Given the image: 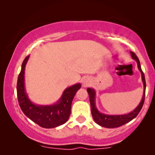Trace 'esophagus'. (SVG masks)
Segmentation results:
<instances>
[{
	"label": "esophagus",
	"mask_w": 155,
	"mask_h": 155,
	"mask_svg": "<svg viewBox=\"0 0 155 155\" xmlns=\"http://www.w3.org/2000/svg\"><path fill=\"white\" fill-rule=\"evenodd\" d=\"M90 82H91V81H90V79L87 76H86V77H84V79H82V85L84 87H88L89 85L90 84Z\"/></svg>",
	"instance_id": "1"
}]
</instances>
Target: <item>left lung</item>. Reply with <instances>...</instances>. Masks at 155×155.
<instances>
[{
	"instance_id": "left-lung-1",
	"label": "left lung",
	"mask_w": 155,
	"mask_h": 155,
	"mask_svg": "<svg viewBox=\"0 0 155 155\" xmlns=\"http://www.w3.org/2000/svg\"><path fill=\"white\" fill-rule=\"evenodd\" d=\"M131 57L133 60H135L138 64V68L139 71L141 73V78L143 84V97H142V100L140 101L137 107L133 110V111L130 112L127 114H122V115H108L105 114L101 113L97 109L95 106V91L93 89L87 88V91L89 94V97H90V106H91V112L92 117H93L95 122L99 125L102 126V127H107V128H114V127H118L120 126L123 125V124L127 123V122H130L131 120L136 118L137 115L139 114L142 107H143V103H144L145 99V91H146V81H145V76L143 74V71L140 68V61L138 60V57L136 56V54L133 51H130Z\"/></svg>"
}]
</instances>
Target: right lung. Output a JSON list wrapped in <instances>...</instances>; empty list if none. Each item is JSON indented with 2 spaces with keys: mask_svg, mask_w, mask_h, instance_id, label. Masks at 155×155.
<instances>
[{
  "mask_svg": "<svg viewBox=\"0 0 155 155\" xmlns=\"http://www.w3.org/2000/svg\"><path fill=\"white\" fill-rule=\"evenodd\" d=\"M29 56H27L23 61L17 79V98L21 109L30 120L44 128H54L63 124L70 117L72 101L81 85L76 84L65 89L60 100L54 105L40 106L33 104L25 89V68Z\"/></svg>",
  "mask_w": 155,
  "mask_h": 155,
  "instance_id": "right-lung-1",
  "label": "right lung"
}]
</instances>
